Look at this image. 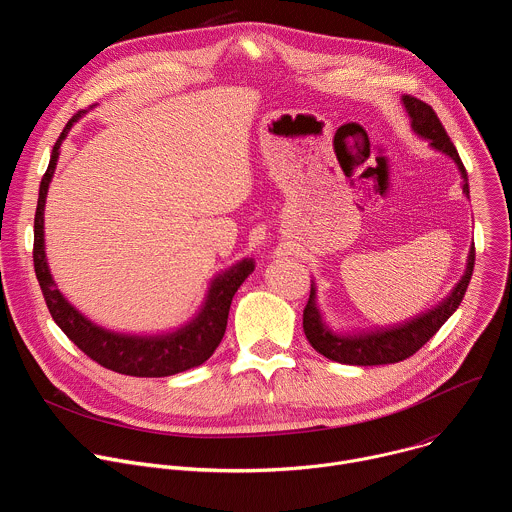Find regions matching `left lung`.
<instances>
[{"instance_id":"1","label":"left lung","mask_w":512,"mask_h":512,"mask_svg":"<svg viewBox=\"0 0 512 512\" xmlns=\"http://www.w3.org/2000/svg\"><path fill=\"white\" fill-rule=\"evenodd\" d=\"M403 105L405 111L409 113L411 119V129L429 141L433 150L442 152L454 160L458 166L464 182L462 190L466 198H470V186H468V174L466 168L458 156V150L454 148V143L450 135L446 133L442 121L437 119L435 111L409 95H403ZM474 243L468 253V263L462 279L456 283L452 289V294L440 304L425 314H419L403 324L381 328V330H369V332H354V334H340L334 332L322 318V312L316 304V285L312 283L310 291V300L304 310V332L310 344L320 352L322 356L342 362V364H356V367H375V364H391V362H401L415 354L437 330H440L446 320L458 310V306L464 300V294L468 289L472 271H474Z\"/></svg>"}]
</instances>
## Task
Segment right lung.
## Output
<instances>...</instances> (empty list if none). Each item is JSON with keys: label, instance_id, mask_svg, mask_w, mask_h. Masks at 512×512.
Listing matches in <instances>:
<instances>
[{"label": "right lung", "instance_id": "add662e5", "mask_svg": "<svg viewBox=\"0 0 512 512\" xmlns=\"http://www.w3.org/2000/svg\"><path fill=\"white\" fill-rule=\"evenodd\" d=\"M81 113L83 111H79L66 123L58 141L54 143L48 170L40 182L34 216V271L42 287L48 312L72 342L109 371L129 377H170L200 367L202 362L212 356L225 336L233 296L237 294L241 283L253 273V259H243L231 269L218 273L208 287L200 312L186 326L168 334L152 336L113 332L91 322L60 294V289L54 283L44 251V206L48 186L60 156V145L70 127L79 121Z\"/></svg>", "mask_w": 512, "mask_h": 512}]
</instances>
